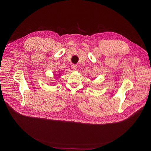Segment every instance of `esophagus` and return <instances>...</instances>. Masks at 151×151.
Here are the masks:
<instances>
[{
  "label": "esophagus",
  "instance_id": "esophagus-1",
  "mask_svg": "<svg viewBox=\"0 0 151 151\" xmlns=\"http://www.w3.org/2000/svg\"><path fill=\"white\" fill-rule=\"evenodd\" d=\"M72 69L73 70H76V68H77V65L76 64H72Z\"/></svg>",
  "mask_w": 151,
  "mask_h": 151
}]
</instances>
